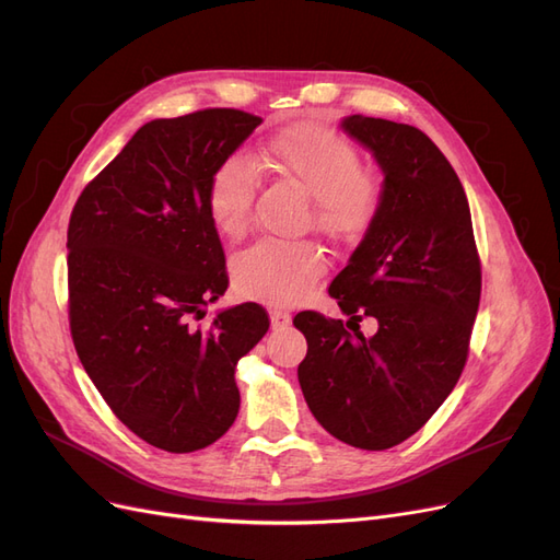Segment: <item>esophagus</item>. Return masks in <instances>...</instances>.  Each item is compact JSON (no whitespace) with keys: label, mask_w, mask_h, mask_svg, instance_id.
Returning a JSON list of instances; mask_svg holds the SVG:
<instances>
[{"label":"esophagus","mask_w":560,"mask_h":560,"mask_svg":"<svg viewBox=\"0 0 560 560\" xmlns=\"http://www.w3.org/2000/svg\"><path fill=\"white\" fill-rule=\"evenodd\" d=\"M270 325H273V329L278 331V329H287L292 325V315L287 313V311H282V308H273L270 311Z\"/></svg>","instance_id":"esophagus-1"}]
</instances>
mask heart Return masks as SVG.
Wrapping results in <instances>:
<instances>
[{"label":"heart","instance_id":"1","mask_svg":"<svg viewBox=\"0 0 560 560\" xmlns=\"http://www.w3.org/2000/svg\"><path fill=\"white\" fill-rule=\"evenodd\" d=\"M259 163L311 196L313 226L338 243H358L374 229L383 206V186L362 167L360 151L331 128L299 124L270 138ZM257 171L245 156L219 163L206 191L214 229L238 238L252 222ZM327 259L311 241H259L233 261V287L245 299L294 303L325 273Z\"/></svg>","mask_w":560,"mask_h":560}]
</instances>
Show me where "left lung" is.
<instances>
[{
	"label": "left lung",
	"instance_id": "1",
	"mask_svg": "<svg viewBox=\"0 0 560 560\" xmlns=\"http://www.w3.org/2000/svg\"><path fill=\"white\" fill-rule=\"evenodd\" d=\"M343 128L374 151L383 206L329 284L350 319L301 311L299 383L317 422L343 444L385 451L416 434L460 378L481 299V259L460 179L425 132L352 114ZM380 331L364 339L359 322Z\"/></svg>",
	"mask_w": 560,
	"mask_h": 560
}]
</instances>
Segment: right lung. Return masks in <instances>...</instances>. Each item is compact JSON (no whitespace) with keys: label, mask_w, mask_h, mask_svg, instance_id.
Returning a JSON list of instances; mask_svg holds the SVG:
<instances>
[{"label":"right lung","mask_w":560,"mask_h":560,"mask_svg":"<svg viewBox=\"0 0 560 560\" xmlns=\"http://www.w3.org/2000/svg\"><path fill=\"white\" fill-rule=\"evenodd\" d=\"M261 124L212 107L144 124L81 191L67 229V313L114 416L167 453L214 444L238 416L235 364L270 327L259 303L219 313L229 273L208 179Z\"/></svg>","instance_id":"add662e5"}]
</instances>
